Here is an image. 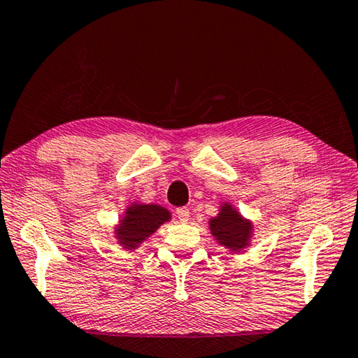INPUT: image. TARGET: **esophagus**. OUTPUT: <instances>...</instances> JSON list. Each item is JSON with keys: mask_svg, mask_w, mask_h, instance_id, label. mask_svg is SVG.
<instances>
[{"mask_svg": "<svg viewBox=\"0 0 358 358\" xmlns=\"http://www.w3.org/2000/svg\"><path fill=\"white\" fill-rule=\"evenodd\" d=\"M176 214H178V219L180 222H187L190 219L189 208H178V210H176Z\"/></svg>", "mask_w": 358, "mask_h": 358, "instance_id": "esophagus-1", "label": "esophagus"}]
</instances>
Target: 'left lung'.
I'll return each instance as SVG.
<instances>
[{
  "mask_svg": "<svg viewBox=\"0 0 358 358\" xmlns=\"http://www.w3.org/2000/svg\"><path fill=\"white\" fill-rule=\"evenodd\" d=\"M208 224H210V232L214 240L234 252L248 248L252 232H255L250 219L241 216L238 210H235L227 201L222 203L217 216L211 217Z\"/></svg>",
  "mask_w": 358,
  "mask_h": 358,
  "instance_id": "obj_1",
  "label": "left lung"
}]
</instances>
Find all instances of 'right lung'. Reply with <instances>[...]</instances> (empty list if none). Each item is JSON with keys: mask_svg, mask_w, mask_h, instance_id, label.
<instances>
[{"mask_svg": "<svg viewBox=\"0 0 358 358\" xmlns=\"http://www.w3.org/2000/svg\"><path fill=\"white\" fill-rule=\"evenodd\" d=\"M169 219H171V213L160 205L133 203L126 208L124 216L115 227V238L124 250L134 251Z\"/></svg>", "mask_w": 358, "mask_h": 358, "instance_id": "right-lung-1", "label": "right lung"}]
</instances>
